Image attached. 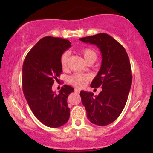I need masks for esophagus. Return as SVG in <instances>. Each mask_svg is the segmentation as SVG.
<instances>
[{"label":"esophagus","instance_id":"34e87169","mask_svg":"<svg viewBox=\"0 0 153 153\" xmlns=\"http://www.w3.org/2000/svg\"><path fill=\"white\" fill-rule=\"evenodd\" d=\"M74 91L76 92V93H80V90L78 89V88H75V89H74Z\"/></svg>","mask_w":153,"mask_h":153}]
</instances>
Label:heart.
Masks as SVG:
<instances>
[{"label": "heart", "instance_id": "b5f03b06", "mask_svg": "<svg viewBox=\"0 0 153 153\" xmlns=\"http://www.w3.org/2000/svg\"><path fill=\"white\" fill-rule=\"evenodd\" d=\"M81 54H82L83 58L87 63L88 62H94L97 57L96 52L91 48L83 49L81 51ZM69 56H70L69 51H65L60 56V64H61L62 68L63 69H66L68 67ZM90 79H91V77L88 74L76 73L70 77V82L75 86L81 88L84 87L87 84Z\"/></svg>", "mask_w": 153, "mask_h": 153}]
</instances>
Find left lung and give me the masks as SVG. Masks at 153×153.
I'll return each mask as SVG.
<instances>
[{"label":"left lung","mask_w":153,"mask_h":153,"mask_svg":"<svg viewBox=\"0 0 153 153\" xmlns=\"http://www.w3.org/2000/svg\"><path fill=\"white\" fill-rule=\"evenodd\" d=\"M79 39L97 45L102 56L101 68L91 85L102 88V91L94 96L93 93L81 91V102L92 123L107 125L118 118L128 98L132 81L128 55L118 42L106 33Z\"/></svg>","instance_id":"8db88e82"}]
</instances>
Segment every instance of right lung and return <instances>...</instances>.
Here are the masks:
<instances>
[{
	"label": "right lung",
	"instance_id": "right-lung-1",
	"mask_svg": "<svg viewBox=\"0 0 153 153\" xmlns=\"http://www.w3.org/2000/svg\"><path fill=\"white\" fill-rule=\"evenodd\" d=\"M70 46L68 39L45 37L30 49L23 64L25 98L35 116L49 127L62 126L70 118L67 99L74 88L64 85L59 94H56L52 85L62 72L60 56Z\"/></svg>",
	"mask_w": 153,
	"mask_h": 153
}]
</instances>
